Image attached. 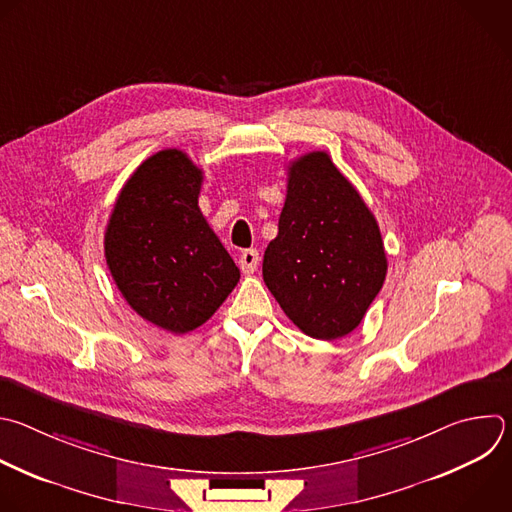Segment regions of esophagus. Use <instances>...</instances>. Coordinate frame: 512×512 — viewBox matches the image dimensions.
I'll use <instances>...</instances> for the list:
<instances>
[{"instance_id":"esophagus-1","label":"esophagus","mask_w":512,"mask_h":512,"mask_svg":"<svg viewBox=\"0 0 512 512\" xmlns=\"http://www.w3.org/2000/svg\"><path fill=\"white\" fill-rule=\"evenodd\" d=\"M257 263H259V251L257 249H245L239 257V265H241V271L245 275H251L257 269Z\"/></svg>"}]
</instances>
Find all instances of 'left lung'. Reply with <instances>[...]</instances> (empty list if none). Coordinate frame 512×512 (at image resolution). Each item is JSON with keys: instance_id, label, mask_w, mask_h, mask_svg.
I'll list each match as a JSON object with an SVG mask.
<instances>
[{"instance_id": "8db88e82", "label": "left lung", "mask_w": 512, "mask_h": 512, "mask_svg": "<svg viewBox=\"0 0 512 512\" xmlns=\"http://www.w3.org/2000/svg\"><path fill=\"white\" fill-rule=\"evenodd\" d=\"M388 259L380 227L323 150L287 168L279 233L263 255V281L285 315L309 337L354 331L380 293Z\"/></svg>"}]
</instances>
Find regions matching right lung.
Listing matches in <instances>:
<instances>
[{
  "mask_svg": "<svg viewBox=\"0 0 512 512\" xmlns=\"http://www.w3.org/2000/svg\"><path fill=\"white\" fill-rule=\"evenodd\" d=\"M203 170L177 148L148 156L122 187L104 233L116 287L170 333L203 325L241 273L199 209Z\"/></svg>",
  "mask_w": 512,
  "mask_h": 512,
  "instance_id": "1",
  "label": "right lung"
}]
</instances>
